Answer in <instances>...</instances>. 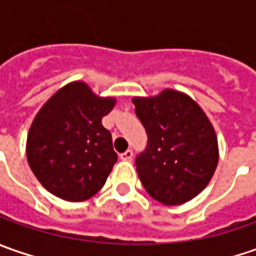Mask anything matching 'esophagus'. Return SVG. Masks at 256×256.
Wrapping results in <instances>:
<instances>
[{
    "mask_svg": "<svg viewBox=\"0 0 256 256\" xmlns=\"http://www.w3.org/2000/svg\"><path fill=\"white\" fill-rule=\"evenodd\" d=\"M120 156H121V160H124V161H131V160H132V156H134L132 150H126V151L121 154Z\"/></svg>",
    "mask_w": 256,
    "mask_h": 256,
    "instance_id": "obj_1",
    "label": "esophagus"
}]
</instances>
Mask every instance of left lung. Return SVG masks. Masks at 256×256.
<instances>
[{
    "label": "left lung",
    "instance_id": "left-lung-1",
    "mask_svg": "<svg viewBox=\"0 0 256 256\" xmlns=\"http://www.w3.org/2000/svg\"><path fill=\"white\" fill-rule=\"evenodd\" d=\"M132 102L148 135L146 148L135 158L145 191L164 205L195 198L218 165V141L208 116L192 98L174 90Z\"/></svg>",
    "mask_w": 256,
    "mask_h": 256
}]
</instances>
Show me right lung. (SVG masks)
Wrapping results in <instances>:
<instances>
[{
	"mask_svg": "<svg viewBox=\"0 0 256 256\" xmlns=\"http://www.w3.org/2000/svg\"><path fill=\"white\" fill-rule=\"evenodd\" d=\"M115 98H101L85 82L62 86L36 114L26 138V158L48 192L80 202L94 196L106 181L118 155L102 126Z\"/></svg>",
	"mask_w": 256,
	"mask_h": 256,
	"instance_id": "add662e5",
	"label": "right lung"
}]
</instances>
